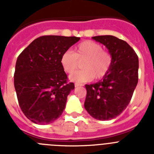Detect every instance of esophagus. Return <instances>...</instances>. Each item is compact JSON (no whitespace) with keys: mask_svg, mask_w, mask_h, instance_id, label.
<instances>
[{"mask_svg":"<svg viewBox=\"0 0 154 154\" xmlns=\"http://www.w3.org/2000/svg\"><path fill=\"white\" fill-rule=\"evenodd\" d=\"M82 84H79V83H75V87H79V86H82Z\"/></svg>","mask_w":154,"mask_h":154,"instance_id":"obj_1","label":"esophagus"}]
</instances>
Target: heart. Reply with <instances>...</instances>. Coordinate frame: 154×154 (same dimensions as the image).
<instances>
[{"instance_id": "heart-1", "label": "heart", "mask_w": 154, "mask_h": 154, "mask_svg": "<svg viewBox=\"0 0 154 154\" xmlns=\"http://www.w3.org/2000/svg\"><path fill=\"white\" fill-rule=\"evenodd\" d=\"M82 61L83 69L71 75L69 79L72 82L82 83L91 81L94 77L96 79H103L111 68L112 56L103 50L101 45L93 41H84L74 48L73 52H64L60 59L62 69L68 74L72 73Z\"/></svg>"}]
</instances>
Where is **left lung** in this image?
Wrapping results in <instances>:
<instances>
[{
    "label": "left lung",
    "mask_w": 154,
    "mask_h": 154,
    "mask_svg": "<svg viewBox=\"0 0 154 154\" xmlns=\"http://www.w3.org/2000/svg\"><path fill=\"white\" fill-rule=\"evenodd\" d=\"M104 45L112 56L109 71L103 79L85 85L84 106L99 120H109L122 113L130 103L138 82V56L125 41L112 35L92 37Z\"/></svg>",
    "instance_id": "obj_1"
}]
</instances>
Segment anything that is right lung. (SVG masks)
<instances>
[{
  "instance_id": "1",
  "label": "right lung",
  "mask_w": 154,
  "mask_h": 154,
  "mask_svg": "<svg viewBox=\"0 0 154 154\" xmlns=\"http://www.w3.org/2000/svg\"><path fill=\"white\" fill-rule=\"evenodd\" d=\"M79 40L77 37L45 35L35 39L19 55L14 88L23 113L34 123L48 124L63 112L75 85L68 83L61 56Z\"/></svg>"
}]
</instances>
